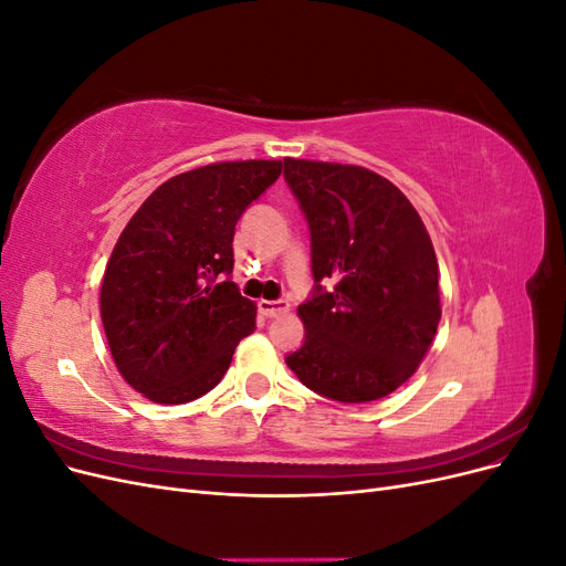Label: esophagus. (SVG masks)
<instances>
[{
    "label": "esophagus",
    "instance_id": "esophagus-1",
    "mask_svg": "<svg viewBox=\"0 0 566 566\" xmlns=\"http://www.w3.org/2000/svg\"><path fill=\"white\" fill-rule=\"evenodd\" d=\"M256 306H260V312L266 318H276L290 310V304L285 300H260L256 302Z\"/></svg>",
    "mask_w": 566,
    "mask_h": 566
}]
</instances>
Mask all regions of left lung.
<instances>
[{"mask_svg":"<svg viewBox=\"0 0 566 566\" xmlns=\"http://www.w3.org/2000/svg\"><path fill=\"white\" fill-rule=\"evenodd\" d=\"M283 177L312 233L314 295L304 345L285 356L300 382L342 403L382 399L413 375L441 318L439 264L420 214L366 167L285 158ZM332 279L325 291L321 280Z\"/></svg>","mask_w":566,"mask_h":566,"instance_id":"8db88e82","label":"left lung"}]
</instances>
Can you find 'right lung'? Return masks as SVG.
Masks as SVG:
<instances>
[{
	"mask_svg": "<svg viewBox=\"0 0 566 566\" xmlns=\"http://www.w3.org/2000/svg\"><path fill=\"white\" fill-rule=\"evenodd\" d=\"M281 169V160H238L177 175L119 233L101 321L119 375L146 399L188 403L208 394L254 331V302L229 281L233 233Z\"/></svg>",
	"mask_w": 566,
	"mask_h": 566,
	"instance_id": "right-lung-1",
	"label": "right lung"
}]
</instances>
